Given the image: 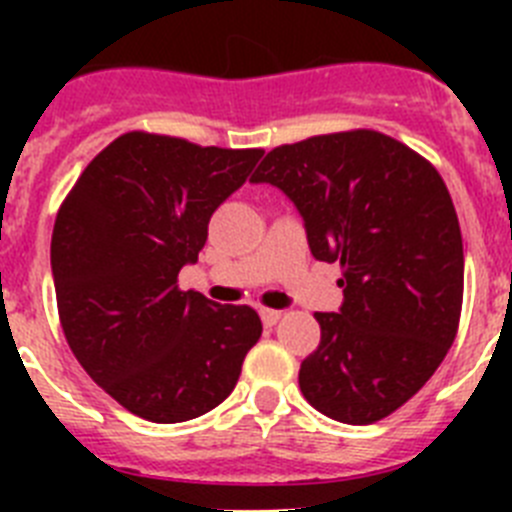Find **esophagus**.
I'll list each match as a JSON object with an SVG mask.
<instances>
[{
    "label": "esophagus",
    "mask_w": 512,
    "mask_h": 512,
    "mask_svg": "<svg viewBox=\"0 0 512 512\" xmlns=\"http://www.w3.org/2000/svg\"><path fill=\"white\" fill-rule=\"evenodd\" d=\"M279 318H282V312H279V310H271V307H261V320H264L266 328L277 325Z\"/></svg>",
    "instance_id": "esophagus-1"
}]
</instances>
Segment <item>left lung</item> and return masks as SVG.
<instances>
[{
    "label": "left lung",
    "instance_id": "left-lung-1",
    "mask_svg": "<svg viewBox=\"0 0 512 512\" xmlns=\"http://www.w3.org/2000/svg\"><path fill=\"white\" fill-rule=\"evenodd\" d=\"M251 182L282 189L312 256L343 271L338 312H315L320 343L300 366L302 395L348 425L387 418L433 377L459 328L464 246L449 189L377 130L274 148Z\"/></svg>",
    "mask_w": 512,
    "mask_h": 512
}]
</instances>
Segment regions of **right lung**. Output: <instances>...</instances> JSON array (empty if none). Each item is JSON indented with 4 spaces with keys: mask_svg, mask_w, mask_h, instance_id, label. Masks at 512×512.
Instances as JSON below:
<instances>
[{
    "mask_svg": "<svg viewBox=\"0 0 512 512\" xmlns=\"http://www.w3.org/2000/svg\"><path fill=\"white\" fill-rule=\"evenodd\" d=\"M261 148H202L125 133L84 169L56 217L51 269L63 333L122 408L182 423L233 392L259 312L176 287L197 264L217 207L246 184Z\"/></svg>",
    "mask_w": 512,
    "mask_h": 512,
    "instance_id": "obj_1",
    "label": "right lung"
}]
</instances>
